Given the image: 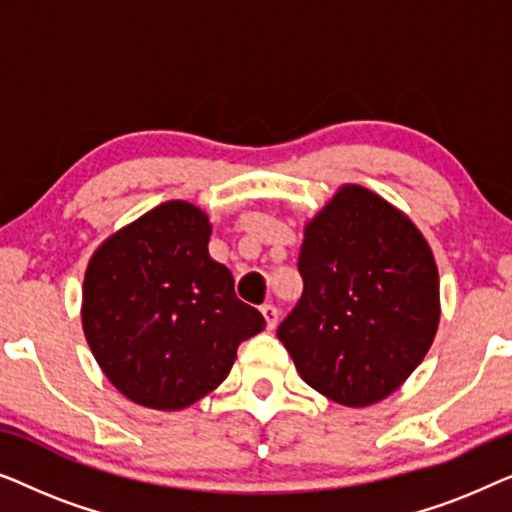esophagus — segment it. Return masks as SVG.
Segmentation results:
<instances>
[{
  "label": "esophagus",
  "mask_w": 512,
  "mask_h": 512,
  "mask_svg": "<svg viewBox=\"0 0 512 512\" xmlns=\"http://www.w3.org/2000/svg\"><path fill=\"white\" fill-rule=\"evenodd\" d=\"M261 314H263V319H265V326L268 328H275L277 326V317H279V312H277V307L275 305H261Z\"/></svg>",
  "instance_id": "1"
}]
</instances>
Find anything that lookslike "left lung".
Listing matches in <instances>:
<instances>
[{"mask_svg":"<svg viewBox=\"0 0 512 512\" xmlns=\"http://www.w3.org/2000/svg\"><path fill=\"white\" fill-rule=\"evenodd\" d=\"M303 296L277 328L303 380L349 408L377 403L429 352L440 319L431 247L403 212L342 186L305 226Z\"/></svg>","mask_w":512,"mask_h":512,"instance_id":"obj_1","label":"left lung"}]
</instances>
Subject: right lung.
Wrapping results in <instances>:
<instances>
[{"label": "right lung", "instance_id": "1", "mask_svg": "<svg viewBox=\"0 0 512 512\" xmlns=\"http://www.w3.org/2000/svg\"><path fill=\"white\" fill-rule=\"evenodd\" d=\"M207 214L170 200L102 242L83 279V333L109 382L144 408L181 410L219 387L265 328L209 258Z\"/></svg>", "mask_w": 512, "mask_h": 512}]
</instances>
